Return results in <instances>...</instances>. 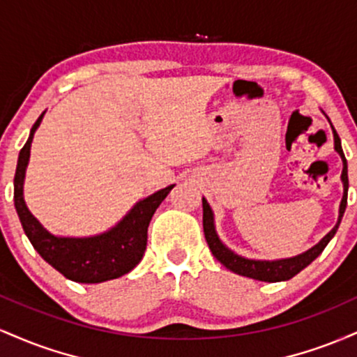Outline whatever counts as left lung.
<instances>
[{"label":"left lung","mask_w":357,"mask_h":357,"mask_svg":"<svg viewBox=\"0 0 357 357\" xmlns=\"http://www.w3.org/2000/svg\"><path fill=\"white\" fill-rule=\"evenodd\" d=\"M327 117V116H326ZM329 121V117H327ZM331 122V121H329ZM333 127V124H331ZM333 134H334V149L337 151V154L341 155L342 159V174H341V181H342V199L341 204H339V216H337V223L335 227L327 233L324 238L315 243L312 248H309L307 252L301 253V255L290 257V258H280V260H253V258H245L235 253L233 250H230L223 241L220 240L218 233H216V227H215V215H213V210L210 206V203L206 202V198H203V230H204V238H206L208 245H210L211 253L215 255L216 260L220 264H223L225 267L231 272L238 273V275L253 278V280H261V282H284L292 278L294 275H297L301 270H304L307 265H310L312 261L322 253V250L327 247L333 236L337 231L339 225H341L342 215L346 211V204H347V188H349V179H347V161L344 158L342 153V146H341V139H339L337 132L333 127Z\"/></svg>","instance_id":"1"}]
</instances>
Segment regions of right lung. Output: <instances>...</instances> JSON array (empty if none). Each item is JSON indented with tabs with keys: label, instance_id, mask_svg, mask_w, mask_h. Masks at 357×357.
Wrapping results in <instances>:
<instances>
[{
	"label": "right lung",
	"instance_id": "right-lung-1",
	"mask_svg": "<svg viewBox=\"0 0 357 357\" xmlns=\"http://www.w3.org/2000/svg\"><path fill=\"white\" fill-rule=\"evenodd\" d=\"M45 112L31 127L26 144L20 151L15 173V208L28 240L45 261L68 280L79 284H100L129 273L141 261L147 245V227L159 204L174 184L153 192L127 211L116 227L92 236H56L28 210L23 198V184L33 136Z\"/></svg>",
	"mask_w": 357,
	"mask_h": 357
}]
</instances>
